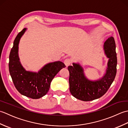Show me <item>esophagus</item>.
Wrapping results in <instances>:
<instances>
[{"mask_svg":"<svg viewBox=\"0 0 128 128\" xmlns=\"http://www.w3.org/2000/svg\"><path fill=\"white\" fill-rule=\"evenodd\" d=\"M72 63V59H70L69 58H66L64 60V64H66V66H70V64Z\"/></svg>","mask_w":128,"mask_h":128,"instance_id":"1","label":"esophagus"}]
</instances>
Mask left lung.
<instances>
[{"instance_id":"8db88e82","label":"left lung","mask_w":128,"mask_h":128,"mask_svg":"<svg viewBox=\"0 0 128 128\" xmlns=\"http://www.w3.org/2000/svg\"><path fill=\"white\" fill-rule=\"evenodd\" d=\"M104 53L107 58L108 67L103 77L96 81L89 80L84 75V70L78 64L68 67L69 72L70 91L76 98L90 101L104 95L113 82L116 73L117 58L114 38L110 37L104 43Z\"/></svg>"}]
</instances>
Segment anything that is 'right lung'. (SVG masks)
Wrapping results in <instances>:
<instances>
[{
    "label": "right lung",
    "mask_w": 128,
    "mask_h": 128,
    "mask_svg": "<svg viewBox=\"0 0 128 128\" xmlns=\"http://www.w3.org/2000/svg\"><path fill=\"white\" fill-rule=\"evenodd\" d=\"M26 30L25 28L19 32L14 41L9 55V72L15 87L21 94L38 99L47 94L51 81L66 66L57 61L46 64L38 72L26 71L21 66L18 56L19 41Z\"/></svg>",
    "instance_id": "right-lung-1"
}]
</instances>
